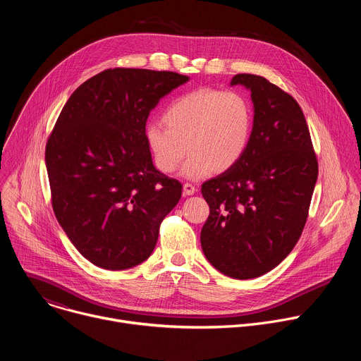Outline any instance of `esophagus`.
<instances>
[{
	"label": "esophagus",
	"mask_w": 361,
	"mask_h": 361,
	"mask_svg": "<svg viewBox=\"0 0 361 361\" xmlns=\"http://www.w3.org/2000/svg\"><path fill=\"white\" fill-rule=\"evenodd\" d=\"M195 192V185L191 183H185L184 184V194L185 195H192Z\"/></svg>",
	"instance_id": "34e87169"
}]
</instances>
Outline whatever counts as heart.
<instances>
[{"mask_svg": "<svg viewBox=\"0 0 361 361\" xmlns=\"http://www.w3.org/2000/svg\"><path fill=\"white\" fill-rule=\"evenodd\" d=\"M163 121L166 126L149 123L144 131L154 164L171 174L188 149L183 176L195 180L214 170L227 171L244 157L252 137L254 110L240 91L204 87L174 98L163 111Z\"/></svg>", "mask_w": 361, "mask_h": 361, "instance_id": "heart-1", "label": "heart"}]
</instances>
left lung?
<instances>
[{
    "label": "left lung",
    "mask_w": 361,
    "mask_h": 361,
    "mask_svg": "<svg viewBox=\"0 0 361 361\" xmlns=\"http://www.w3.org/2000/svg\"><path fill=\"white\" fill-rule=\"evenodd\" d=\"M251 91L254 130L244 157L205 181L210 216L201 228L207 260L223 274L260 277L297 244L319 176L317 156L298 102L264 77L237 74Z\"/></svg>",
    "instance_id": "8db88e82"
}]
</instances>
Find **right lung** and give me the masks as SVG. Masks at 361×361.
<instances>
[{
    "label": "right lung",
    "mask_w": 361,
    "mask_h": 361,
    "mask_svg": "<svg viewBox=\"0 0 361 361\" xmlns=\"http://www.w3.org/2000/svg\"><path fill=\"white\" fill-rule=\"evenodd\" d=\"M187 80L173 71H101L71 94L47 140L54 214L97 267L147 260L181 198V183L154 167L144 131L160 98Z\"/></svg>",
    "instance_id": "1"
}]
</instances>
